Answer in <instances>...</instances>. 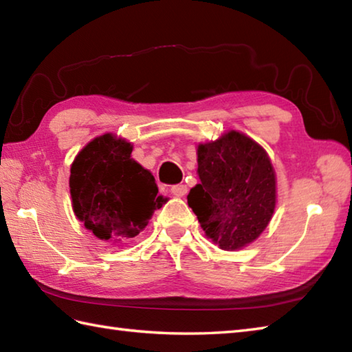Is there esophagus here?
<instances>
[{
    "label": "esophagus",
    "mask_w": 352,
    "mask_h": 352,
    "mask_svg": "<svg viewBox=\"0 0 352 352\" xmlns=\"http://www.w3.org/2000/svg\"><path fill=\"white\" fill-rule=\"evenodd\" d=\"M170 193L174 197H178V198H182V197H184L186 193H188V186L186 184H175V186H172L170 188Z\"/></svg>",
    "instance_id": "esophagus-1"
}]
</instances>
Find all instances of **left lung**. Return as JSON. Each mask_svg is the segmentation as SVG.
I'll return each instance as SVG.
<instances>
[{"label": "left lung", "instance_id": "1", "mask_svg": "<svg viewBox=\"0 0 352 352\" xmlns=\"http://www.w3.org/2000/svg\"><path fill=\"white\" fill-rule=\"evenodd\" d=\"M199 184L188 204L201 228L223 251L242 250L271 222L276 203L275 170L263 146L231 130L199 144Z\"/></svg>", "mask_w": 352, "mask_h": 352}]
</instances>
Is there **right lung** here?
Returning <instances> with one entry per match:
<instances>
[{"label":"right lung","mask_w":352,"mask_h":352,"mask_svg":"<svg viewBox=\"0 0 352 352\" xmlns=\"http://www.w3.org/2000/svg\"><path fill=\"white\" fill-rule=\"evenodd\" d=\"M131 151L130 142L106 133L89 142L71 164L74 213L104 242L136 237L168 201L157 195L153 174L131 159Z\"/></svg>","instance_id":"obj_1"}]
</instances>
